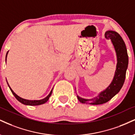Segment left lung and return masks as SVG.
<instances>
[{"mask_svg":"<svg viewBox=\"0 0 135 135\" xmlns=\"http://www.w3.org/2000/svg\"><path fill=\"white\" fill-rule=\"evenodd\" d=\"M105 37L107 39H111L116 50L118 63L114 79L108 88L100 92L98 96L95 98L85 99L77 95L78 99L83 104L98 105L107 103L119 92L124 82L128 65V56L124 42L121 36L113 31H108L105 32Z\"/></svg>","mask_w":135,"mask_h":135,"instance_id":"left-lung-1","label":"left lung"}]
</instances>
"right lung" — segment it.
<instances>
[{
    "instance_id": "add662e5",
    "label": "right lung",
    "mask_w": 135,
    "mask_h": 135,
    "mask_svg": "<svg viewBox=\"0 0 135 135\" xmlns=\"http://www.w3.org/2000/svg\"><path fill=\"white\" fill-rule=\"evenodd\" d=\"M9 51H7V54H6V60H7V53ZM8 84V83H7ZM8 86L9 87V88H10L11 92H12V93L13 94V95L15 96V97L16 99H17V100H19L20 103H21L22 104H25V105H40V104H45V103H46L47 101H48V99H49L50 97L51 96V93H52V91H53V89H51V92H50V93L49 94V95H48L46 97H45V99H41V100H27V99H22L18 95H17V94H16L14 93V91L12 90V89L11 88V87L9 86V84H8Z\"/></svg>"
}]
</instances>
